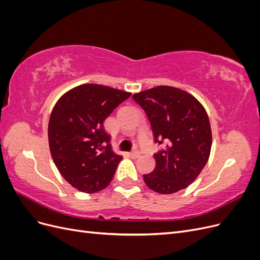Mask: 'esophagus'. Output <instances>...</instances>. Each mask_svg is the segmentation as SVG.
Listing matches in <instances>:
<instances>
[{
	"label": "esophagus",
	"mask_w": 260,
	"mask_h": 260,
	"mask_svg": "<svg viewBox=\"0 0 260 260\" xmlns=\"http://www.w3.org/2000/svg\"><path fill=\"white\" fill-rule=\"evenodd\" d=\"M130 156H131V158L136 159V158H139V157H140V153L138 151H133V152L130 153Z\"/></svg>",
	"instance_id": "34e87169"
}]
</instances>
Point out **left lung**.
I'll return each mask as SVG.
<instances>
[{
  "instance_id": "1",
  "label": "left lung",
  "mask_w": 260,
  "mask_h": 260,
  "mask_svg": "<svg viewBox=\"0 0 260 260\" xmlns=\"http://www.w3.org/2000/svg\"><path fill=\"white\" fill-rule=\"evenodd\" d=\"M152 125L155 142L166 141V149L154 155L156 167L144 175L156 193L172 194L187 187L205 167L211 149L208 115L192 94L175 86L159 85L136 93Z\"/></svg>"
}]
</instances>
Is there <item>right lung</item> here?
Listing matches in <instances>:
<instances>
[{
	"instance_id": "obj_1",
	"label": "right lung",
	"mask_w": 260,
	"mask_h": 260,
	"mask_svg": "<svg viewBox=\"0 0 260 260\" xmlns=\"http://www.w3.org/2000/svg\"><path fill=\"white\" fill-rule=\"evenodd\" d=\"M131 93L85 83L62 94L49 120L52 158L67 182L83 193L108 186L121 155L113 152L104 120Z\"/></svg>"
}]
</instances>
